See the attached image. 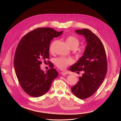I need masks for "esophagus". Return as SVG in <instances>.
Instances as JSON below:
<instances>
[{"label":"esophagus","instance_id":"esophagus-1","mask_svg":"<svg viewBox=\"0 0 121 121\" xmlns=\"http://www.w3.org/2000/svg\"><path fill=\"white\" fill-rule=\"evenodd\" d=\"M61 75H63V76H65V75H66L67 74V73H66V72L63 71V72H61Z\"/></svg>","mask_w":121,"mask_h":121}]
</instances>
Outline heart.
I'll list each match as a JSON object with an SVG mask.
<instances>
[{
	"label": "heart",
	"mask_w": 121,
	"mask_h": 121,
	"mask_svg": "<svg viewBox=\"0 0 121 121\" xmlns=\"http://www.w3.org/2000/svg\"><path fill=\"white\" fill-rule=\"evenodd\" d=\"M66 42L68 47L70 48H77L79 44L78 40L73 36H69L66 39ZM72 61L70 59H67L64 57L57 58L55 59L54 63L55 65L59 68L63 69L65 68L68 65L70 64Z\"/></svg>",
	"instance_id": "obj_1"
}]
</instances>
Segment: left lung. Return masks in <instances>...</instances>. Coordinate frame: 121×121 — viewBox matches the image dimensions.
I'll return each instance as SVG.
<instances>
[{
  "label": "left lung",
  "mask_w": 121,
  "mask_h": 121,
  "mask_svg": "<svg viewBox=\"0 0 121 121\" xmlns=\"http://www.w3.org/2000/svg\"><path fill=\"white\" fill-rule=\"evenodd\" d=\"M75 32L84 36L87 45L83 55L69 68L72 72H84L77 83L71 87V91L83 99L92 96L104 80L107 70V58L102 43L94 33L86 29Z\"/></svg>",
  "instance_id": "1"
}]
</instances>
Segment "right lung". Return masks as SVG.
<instances>
[{"mask_svg":"<svg viewBox=\"0 0 121 121\" xmlns=\"http://www.w3.org/2000/svg\"><path fill=\"white\" fill-rule=\"evenodd\" d=\"M63 32L39 28L26 34L17 46L14 59L15 73L22 89L30 96L39 97L45 94L57 77L58 73L54 66L44 72L40 65L42 61L49 59L52 40Z\"/></svg>","mask_w":121,"mask_h":121,"instance_id":"add662e5","label":"right lung"}]
</instances>
